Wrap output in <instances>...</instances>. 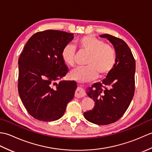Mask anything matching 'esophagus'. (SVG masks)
I'll return each mask as SVG.
<instances>
[{
	"instance_id": "34e87169",
	"label": "esophagus",
	"mask_w": 152,
	"mask_h": 152,
	"mask_svg": "<svg viewBox=\"0 0 152 152\" xmlns=\"http://www.w3.org/2000/svg\"><path fill=\"white\" fill-rule=\"evenodd\" d=\"M85 96V93L83 92V90L81 88H78L76 90L75 96L76 98H82Z\"/></svg>"
}]
</instances>
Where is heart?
Wrapping results in <instances>:
<instances>
[{"label":"heart","instance_id":"b5f03b06","mask_svg":"<svg viewBox=\"0 0 152 152\" xmlns=\"http://www.w3.org/2000/svg\"><path fill=\"white\" fill-rule=\"evenodd\" d=\"M78 49L88 53L85 66H78L70 71L71 78L79 82H86L95 78L99 74L104 76L109 73L114 67L116 53L112 45L106 44L101 39L93 35H87L78 38L76 42ZM75 48L71 44L63 48L61 56L64 62L73 66Z\"/></svg>","mask_w":152,"mask_h":152}]
</instances>
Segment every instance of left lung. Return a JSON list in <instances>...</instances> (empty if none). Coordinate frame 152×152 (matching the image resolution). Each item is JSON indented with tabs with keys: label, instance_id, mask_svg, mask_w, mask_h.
Returning <instances> with one entry per match:
<instances>
[{
	"label": "left lung",
	"instance_id": "1",
	"mask_svg": "<svg viewBox=\"0 0 152 152\" xmlns=\"http://www.w3.org/2000/svg\"><path fill=\"white\" fill-rule=\"evenodd\" d=\"M113 44L116 53L114 67L102 82L89 88L88 95L95 102L92 110L84 112V118L96 125L117 121L125 114L134 93L135 60L129 47L121 38L104 34Z\"/></svg>",
	"mask_w": 152,
	"mask_h": 152
}]
</instances>
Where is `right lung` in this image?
Wrapping results in <instances>:
<instances>
[{
    "label": "right lung",
    "mask_w": 152,
    "mask_h": 152,
    "mask_svg": "<svg viewBox=\"0 0 152 152\" xmlns=\"http://www.w3.org/2000/svg\"><path fill=\"white\" fill-rule=\"evenodd\" d=\"M73 38L72 33L57 30L38 32L19 58V95L28 114L38 120L59 119L74 97L75 81L56 82L69 71L61 52Z\"/></svg>",
    "instance_id": "obj_1"
}]
</instances>
